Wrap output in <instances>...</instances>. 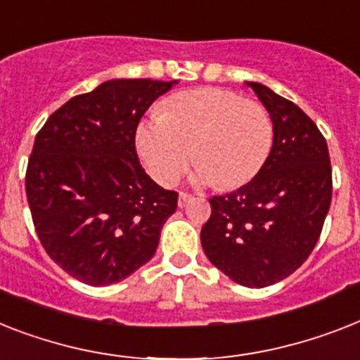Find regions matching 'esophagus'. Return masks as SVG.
<instances>
[{
  "label": "esophagus",
  "mask_w": 360,
  "mask_h": 360,
  "mask_svg": "<svg viewBox=\"0 0 360 360\" xmlns=\"http://www.w3.org/2000/svg\"><path fill=\"white\" fill-rule=\"evenodd\" d=\"M192 200H194V195H192V194H188V192H179V201H177V205L183 209V207L188 205Z\"/></svg>",
  "instance_id": "esophagus-1"
}]
</instances>
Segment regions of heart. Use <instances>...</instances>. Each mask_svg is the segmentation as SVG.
<instances>
[{"mask_svg":"<svg viewBox=\"0 0 360 360\" xmlns=\"http://www.w3.org/2000/svg\"><path fill=\"white\" fill-rule=\"evenodd\" d=\"M274 140L276 127L264 105L210 86L172 96L162 114L146 116L134 129L146 170L165 186L179 179L194 151L198 183L240 188L264 168Z\"/></svg>","mask_w":360,"mask_h":360,"instance_id":"b5f03b06","label":"heart"}]
</instances>
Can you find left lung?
<instances>
[{"mask_svg": "<svg viewBox=\"0 0 360 360\" xmlns=\"http://www.w3.org/2000/svg\"><path fill=\"white\" fill-rule=\"evenodd\" d=\"M271 114L276 140L255 179L214 195L201 227L207 259L250 288L300 268L316 246L331 205L333 175L323 134L297 105L261 83H248Z\"/></svg>", "mask_w": 360, "mask_h": 360, "instance_id": "left-lung-1", "label": "left lung"}]
</instances>
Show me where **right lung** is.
<instances>
[{
    "instance_id": "add662e5",
    "label": "right lung",
    "mask_w": 360,
    "mask_h": 360,
    "mask_svg": "<svg viewBox=\"0 0 360 360\" xmlns=\"http://www.w3.org/2000/svg\"><path fill=\"white\" fill-rule=\"evenodd\" d=\"M175 83L112 79L66 101L38 131L29 209L46 253L77 281L112 285L155 255L177 192L140 166L134 129Z\"/></svg>"
}]
</instances>
